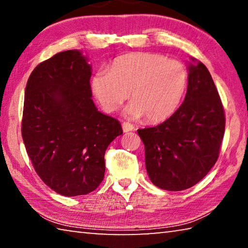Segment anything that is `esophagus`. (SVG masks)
Masks as SVG:
<instances>
[{
  "mask_svg": "<svg viewBox=\"0 0 248 248\" xmlns=\"http://www.w3.org/2000/svg\"><path fill=\"white\" fill-rule=\"evenodd\" d=\"M134 129V125L130 123H124L123 124V130L124 132H129V131H132Z\"/></svg>",
  "mask_w": 248,
  "mask_h": 248,
  "instance_id": "34e87169",
  "label": "esophagus"
}]
</instances>
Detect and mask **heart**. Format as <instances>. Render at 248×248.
<instances>
[{"label":"heart","instance_id":"obj_1","mask_svg":"<svg viewBox=\"0 0 248 248\" xmlns=\"http://www.w3.org/2000/svg\"><path fill=\"white\" fill-rule=\"evenodd\" d=\"M186 66L158 53L138 52L117 58L110 70L99 69L92 77L91 86L106 112H114L127 100L131 118L158 123L174 114L187 89Z\"/></svg>","mask_w":248,"mask_h":248}]
</instances>
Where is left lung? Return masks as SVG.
<instances>
[{
    "label": "left lung",
    "mask_w": 248,
    "mask_h": 248,
    "mask_svg": "<svg viewBox=\"0 0 248 248\" xmlns=\"http://www.w3.org/2000/svg\"><path fill=\"white\" fill-rule=\"evenodd\" d=\"M225 115L211 74L190 64L184 103L164 123L138 130L145 167L155 186L180 191L199 183L219 157Z\"/></svg>",
    "instance_id": "left-lung-1"
}]
</instances>
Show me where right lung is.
<instances>
[{"mask_svg": "<svg viewBox=\"0 0 248 248\" xmlns=\"http://www.w3.org/2000/svg\"><path fill=\"white\" fill-rule=\"evenodd\" d=\"M91 75L82 53L66 50L37 65L25 90V148L41 180L62 196L99 186L106 149L123 134L118 120L95 107Z\"/></svg>", "mask_w": 248, "mask_h": 248, "instance_id": "obj_1", "label": "right lung"}]
</instances>
